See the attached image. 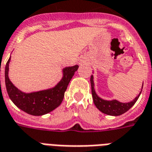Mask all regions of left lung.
<instances>
[{"label": "left lung", "mask_w": 152, "mask_h": 152, "mask_svg": "<svg viewBox=\"0 0 152 152\" xmlns=\"http://www.w3.org/2000/svg\"><path fill=\"white\" fill-rule=\"evenodd\" d=\"M91 87H92V95H93V99L94 104L98 109L99 110L102 111V113L108 114V115H112V116H118L122 113H126V111L129 110L130 108L135 104L137 100L139 98V96H137L133 100L132 102H128V103H122L119 102L117 100H113V101H104L103 99L100 98L95 93L94 90V84H93V76L90 78ZM142 92V91H141Z\"/></svg>", "instance_id": "left-lung-1"}]
</instances>
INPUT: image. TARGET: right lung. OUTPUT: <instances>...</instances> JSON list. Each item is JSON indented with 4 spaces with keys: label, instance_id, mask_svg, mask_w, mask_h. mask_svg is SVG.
Returning <instances> with one entry per match:
<instances>
[{
    "label": "right lung",
    "instance_id": "right-lung-1",
    "mask_svg": "<svg viewBox=\"0 0 152 152\" xmlns=\"http://www.w3.org/2000/svg\"><path fill=\"white\" fill-rule=\"evenodd\" d=\"M10 58L5 65L4 77L5 86L10 98L17 106L26 113L41 116L50 113L59 106L63 102L65 91L71 79L77 71L79 66L75 65L73 67H66L64 69V77L56 87L48 90L40 91L31 93H24L18 90L10 81L8 76L9 63Z\"/></svg>",
    "mask_w": 152,
    "mask_h": 152
}]
</instances>
